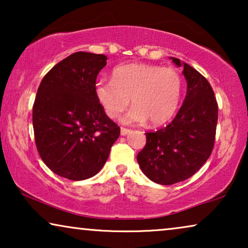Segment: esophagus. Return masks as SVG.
I'll return each mask as SVG.
<instances>
[{
	"mask_svg": "<svg viewBox=\"0 0 248 248\" xmlns=\"http://www.w3.org/2000/svg\"><path fill=\"white\" fill-rule=\"evenodd\" d=\"M131 132L130 128H126V127H121V134L122 135H126Z\"/></svg>",
	"mask_w": 248,
	"mask_h": 248,
	"instance_id": "34e87169",
	"label": "esophagus"
}]
</instances>
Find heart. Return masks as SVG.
<instances>
[{"instance_id":"b5f03b06","label":"heart","mask_w":248,"mask_h":248,"mask_svg":"<svg viewBox=\"0 0 248 248\" xmlns=\"http://www.w3.org/2000/svg\"><path fill=\"white\" fill-rule=\"evenodd\" d=\"M183 93V78L174 67L132 63L115 67L110 81L98 80L94 94L110 118L120 117L130 105L125 116L127 123L160 125L174 116Z\"/></svg>"}]
</instances>
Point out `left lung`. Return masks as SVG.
Masks as SVG:
<instances>
[{
    "mask_svg": "<svg viewBox=\"0 0 248 248\" xmlns=\"http://www.w3.org/2000/svg\"><path fill=\"white\" fill-rule=\"evenodd\" d=\"M176 65L178 59L171 57ZM187 91L182 107L167 126L147 132L137 155L141 170L152 182L171 185L195 174L211 155L218 122V103L211 84L194 67L183 63Z\"/></svg>",
    "mask_w": 248,
    "mask_h": 248,
    "instance_id": "8db88e82",
    "label": "left lung"
}]
</instances>
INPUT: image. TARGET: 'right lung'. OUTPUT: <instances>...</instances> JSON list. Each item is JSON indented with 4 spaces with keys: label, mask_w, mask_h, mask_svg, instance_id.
I'll return each mask as SVG.
<instances>
[{
    "label": "right lung",
    "mask_w": 248,
    "mask_h": 248,
    "mask_svg": "<svg viewBox=\"0 0 248 248\" xmlns=\"http://www.w3.org/2000/svg\"><path fill=\"white\" fill-rule=\"evenodd\" d=\"M103 54L77 52L52 67L37 90L32 125L37 150L53 172L71 181L97 174L121 128L94 94Z\"/></svg>",
    "instance_id": "add662e5"
}]
</instances>
